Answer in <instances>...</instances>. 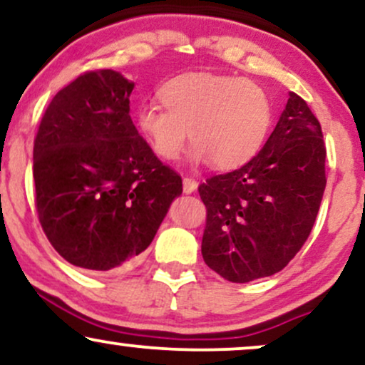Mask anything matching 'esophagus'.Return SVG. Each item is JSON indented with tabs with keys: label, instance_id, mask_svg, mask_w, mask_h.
Wrapping results in <instances>:
<instances>
[{
	"label": "esophagus",
	"instance_id": "34e87169",
	"mask_svg": "<svg viewBox=\"0 0 365 365\" xmlns=\"http://www.w3.org/2000/svg\"><path fill=\"white\" fill-rule=\"evenodd\" d=\"M197 182L194 178H183V192H185V194H194V192L197 190Z\"/></svg>",
	"mask_w": 365,
	"mask_h": 365
}]
</instances>
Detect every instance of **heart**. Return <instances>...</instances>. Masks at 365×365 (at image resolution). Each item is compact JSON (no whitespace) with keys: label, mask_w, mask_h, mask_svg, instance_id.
Listing matches in <instances>:
<instances>
[{"label":"heart","mask_w":365,"mask_h":365,"mask_svg":"<svg viewBox=\"0 0 365 365\" xmlns=\"http://www.w3.org/2000/svg\"><path fill=\"white\" fill-rule=\"evenodd\" d=\"M158 105H140L135 125L149 148L165 161L178 160L190 138L192 161L238 168L257 155L272 122V103L250 80L190 73L161 88Z\"/></svg>","instance_id":"obj_1"}]
</instances>
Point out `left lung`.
<instances>
[{"mask_svg": "<svg viewBox=\"0 0 365 365\" xmlns=\"http://www.w3.org/2000/svg\"><path fill=\"white\" fill-rule=\"evenodd\" d=\"M324 158L318 118L291 91L260 153L199 187L207 209L202 257L209 269L236 284L282 270L313 230L327 187Z\"/></svg>", "mask_w": 365, "mask_h": 365, "instance_id": "obj_1", "label": "left lung"}]
</instances>
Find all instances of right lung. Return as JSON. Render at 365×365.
Here are the masks:
<instances>
[{
	"instance_id": "add662e5",
	"label": "right lung",
	"mask_w": 365,
	"mask_h": 365,
	"mask_svg": "<svg viewBox=\"0 0 365 365\" xmlns=\"http://www.w3.org/2000/svg\"><path fill=\"white\" fill-rule=\"evenodd\" d=\"M134 83L112 69L78 76L43 113L34 143L35 205L56 252L88 272L134 262L182 195L129 115Z\"/></svg>"
}]
</instances>
